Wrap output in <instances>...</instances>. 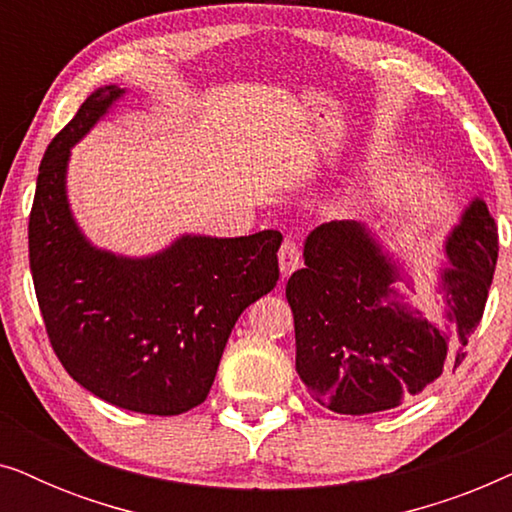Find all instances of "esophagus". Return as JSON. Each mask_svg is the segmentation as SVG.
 I'll list each match as a JSON object with an SVG mask.
<instances>
[{"instance_id":"esophagus-1","label":"esophagus","mask_w":512,"mask_h":512,"mask_svg":"<svg viewBox=\"0 0 512 512\" xmlns=\"http://www.w3.org/2000/svg\"><path fill=\"white\" fill-rule=\"evenodd\" d=\"M277 256H279V270H282V277H289L291 272L300 265V249L293 240H284Z\"/></svg>"}]
</instances>
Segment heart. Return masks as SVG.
Wrapping results in <instances>:
<instances>
[{
	"mask_svg": "<svg viewBox=\"0 0 512 512\" xmlns=\"http://www.w3.org/2000/svg\"><path fill=\"white\" fill-rule=\"evenodd\" d=\"M349 205H356V198H352V200H349Z\"/></svg>",
	"mask_w": 512,
	"mask_h": 512,
	"instance_id": "1",
	"label": "heart"
}]
</instances>
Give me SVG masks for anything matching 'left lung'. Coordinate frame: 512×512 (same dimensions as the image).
<instances>
[{
    "label": "left lung",
    "instance_id": "left-lung-1",
    "mask_svg": "<svg viewBox=\"0 0 512 512\" xmlns=\"http://www.w3.org/2000/svg\"><path fill=\"white\" fill-rule=\"evenodd\" d=\"M499 235L482 198H473L445 242L447 326L405 303L403 265L359 221H331L305 240V268L286 284L296 326V370L310 394L340 415H370L412 401L464 359V347L492 286Z\"/></svg>",
    "mask_w": 512,
    "mask_h": 512
}]
</instances>
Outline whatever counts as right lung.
Returning <instances> with one entry per match:
<instances>
[{
	"instance_id": "add662e5",
	"label": "right lung",
	"mask_w": 512,
	"mask_h": 512,
	"mask_svg": "<svg viewBox=\"0 0 512 512\" xmlns=\"http://www.w3.org/2000/svg\"><path fill=\"white\" fill-rule=\"evenodd\" d=\"M123 95L97 88L48 144L30 214V270L67 373L116 408L170 417L205 401L237 317L275 289L282 235H181L139 258L95 247L69 209L67 165L72 146Z\"/></svg>"
}]
</instances>
